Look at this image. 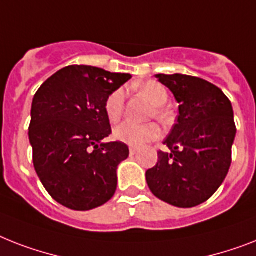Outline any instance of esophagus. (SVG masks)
Instances as JSON below:
<instances>
[{
	"mask_svg": "<svg viewBox=\"0 0 256 256\" xmlns=\"http://www.w3.org/2000/svg\"><path fill=\"white\" fill-rule=\"evenodd\" d=\"M128 151H130V156H134L135 154L139 151V148H136V147H130V148H128Z\"/></svg>",
	"mask_w": 256,
	"mask_h": 256,
	"instance_id": "1",
	"label": "esophagus"
}]
</instances>
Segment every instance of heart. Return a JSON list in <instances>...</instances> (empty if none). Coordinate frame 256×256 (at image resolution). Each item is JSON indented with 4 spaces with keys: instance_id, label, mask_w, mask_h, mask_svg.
<instances>
[{
    "instance_id": "b5f03b06",
    "label": "heart",
    "mask_w": 256,
    "mask_h": 256,
    "mask_svg": "<svg viewBox=\"0 0 256 256\" xmlns=\"http://www.w3.org/2000/svg\"><path fill=\"white\" fill-rule=\"evenodd\" d=\"M138 90L142 93L150 102L155 105V116L159 120H166L168 117L167 112L163 109V105L168 101V92L163 85L156 81H147L144 84L138 85ZM124 92L122 89L114 90L108 97L105 102V113L110 122H118L124 114ZM160 130L155 124H138L134 122H124L114 128V138L128 146H143L146 143L152 142L159 136Z\"/></svg>"
}]
</instances>
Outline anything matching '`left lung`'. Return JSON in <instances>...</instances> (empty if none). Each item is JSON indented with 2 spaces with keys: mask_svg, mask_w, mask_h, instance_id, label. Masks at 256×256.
Segmentation results:
<instances>
[{
  "mask_svg": "<svg viewBox=\"0 0 256 256\" xmlns=\"http://www.w3.org/2000/svg\"><path fill=\"white\" fill-rule=\"evenodd\" d=\"M175 96L178 122L158 152V163L146 172L151 192L178 208L209 200L225 180L232 164L236 124L230 100L221 89L188 74H156Z\"/></svg>",
  "mask_w": 256,
  "mask_h": 256,
  "instance_id": "left-lung-1",
  "label": "left lung"
}]
</instances>
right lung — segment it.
Segmentation results:
<instances>
[{
	"label": "right lung",
	"mask_w": 256,
	"mask_h": 256,
	"mask_svg": "<svg viewBox=\"0 0 256 256\" xmlns=\"http://www.w3.org/2000/svg\"><path fill=\"white\" fill-rule=\"evenodd\" d=\"M132 78L90 66H70L42 84L31 105L28 139L35 171L54 200L72 210H90L112 198L117 168L128 159L112 132L105 102Z\"/></svg>",
	"instance_id": "right-lung-1"
}]
</instances>
